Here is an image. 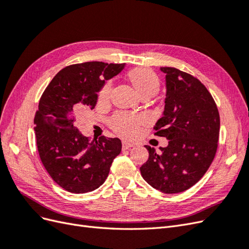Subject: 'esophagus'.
Returning <instances> with one entry per match:
<instances>
[{"mask_svg": "<svg viewBox=\"0 0 249 249\" xmlns=\"http://www.w3.org/2000/svg\"><path fill=\"white\" fill-rule=\"evenodd\" d=\"M134 146L133 142H127V141H124L123 142V149H129L131 147Z\"/></svg>", "mask_w": 249, "mask_h": 249, "instance_id": "1", "label": "esophagus"}]
</instances>
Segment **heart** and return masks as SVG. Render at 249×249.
Here are the masks:
<instances>
[{
    "label": "heart",
    "instance_id": "obj_1",
    "mask_svg": "<svg viewBox=\"0 0 249 249\" xmlns=\"http://www.w3.org/2000/svg\"><path fill=\"white\" fill-rule=\"evenodd\" d=\"M126 81L130 83L132 88L140 97L154 96L160 90V79L156 72L145 67H137L126 73ZM112 93V82L108 81L101 88L97 102L100 105L107 104ZM109 124L112 130L118 135L125 138H132L138 134L140 127L144 124V120L137 115L126 114V113H117L113 115Z\"/></svg>",
    "mask_w": 249,
    "mask_h": 249
}]
</instances>
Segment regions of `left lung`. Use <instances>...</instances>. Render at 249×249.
<instances>
[{
    "label": "left lung",
    "mask_w": 249,
    "mask_h": 249,
    "mask_svg": "<svg viewBox=\"0 0 249 249\" xmlns=\"http://www.w3.org/2000/svg\"><path fill=\"white\" fill-rule=\"evenodd\" d=\"M160 70L166 74V97L163 116L154 130L169 141L158 153L145 145L149 157L140 171L155 189L178 193L196 184L213 162L220 117L214 99L198 79L175 67Z\"/></svg>",
    "instance_id": "8db88e82"
}]
</instances>
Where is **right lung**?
Returning a JSON list of instances; mask_svg holds the SVG:
<instances>
[{"label":"right lung","instance_id":"1","mask_svg":"<svg viewBox=\"0 0 249 249\" xmlns=\"http://www.w3.org/2000/svg\"><path fill=\"white\" fill-rule=\"evenodd\" d=\"M124 63L99 61L64 67L44 90L34 118L37 149L51 178L71 193H87L106 180L111 164L122 152V141H89L73 125L74 115L94 109L105 81L124 70Z\"/></svg>","mask_w":249,"mask_h":249}]
</instances>
